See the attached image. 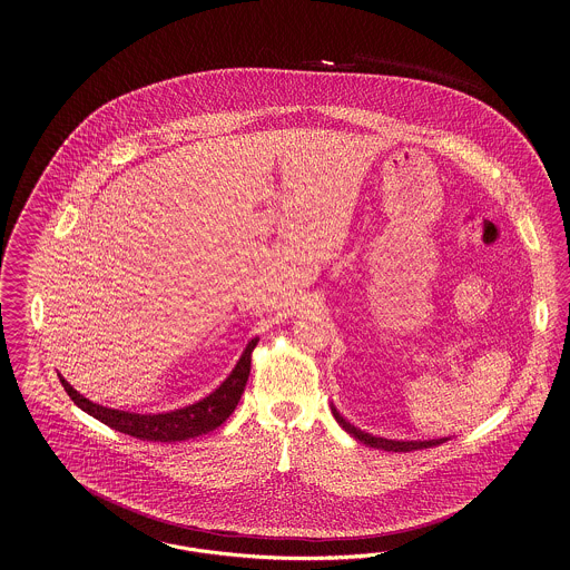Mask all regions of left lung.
I'll return each instance as SVG.
<instances>
[{
  "mask_svg": "<svg viewBox=\"0 0 570 570\" xmlns=\"http://www.w3.org/2000/svg\"><path fill=\"white\" fill-rule=\"evenodd\" d=\"M333 416H335V421L348 432V434L354 435L358 442H363V444H367V446H374V449H382V451H393V453H407V451H419V449H430V446H435V444H442L444 440L440 438V440H410V442H402V440H386V438H376V435L365 434V432H361V430H356L354 425H351L348 421H344L342 416H340V412L333 407Z\"/></svg>",
  "mask_w": 570,
  "mask_h": 570,
  "instance_id": "1",
  "label": "left lung"
}]
</instances>
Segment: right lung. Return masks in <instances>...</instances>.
Instances as JSON below:
<instances>
[{"instance_id": "add662e5", "label": "right lung", "mask_w": 570, "mask_h": 570, "mask_svg": "<svg viewBox=\"0 0 570 570\" xmlns=\"http://www.w3.org/2000/svg\"><path fill=\"white\" fill-rule=\"evenodd\" d=\"M254 348H256V340L247 344L233 374L224 380L209 397L191 406L181 407L175 412H164V414H135V412L98 406L79 395L66 380H61V384L70 395V400L81 407L82 412L91 414L94 419H98L100 423L109 425L117 432L135 435L138 440H149V442H181V440H190L196 435L214 432L235 412V407L244 395Z\"/></svg>"}]
</instances>
